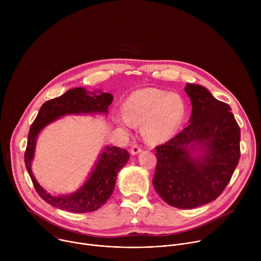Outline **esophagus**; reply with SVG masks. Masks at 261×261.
Wrapping results in <instances>:
<instances>
[{
    "label": "esophagus",
    "mask_w": 261,
    "mask_h": 261,
    "mask_svg": "<svg viewBox=\"0 0 261 261\" xmlns=\"http://www.w3.org/2000/svg\"><path fill=\"white\" fill-rule=\"evenodd\" d=\"M141 151H142L141 146H139V145H137V144H134V145L131 147V150H130V152H131L132 155H136V154L140 153Z\"/></svg>",
    "instance_id": "34e87169"
}]
</instances>
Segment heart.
Returning <instances> with one entry per match:
<instances>
[{
  "instance_id": "b5f03b06",
  "label": "heart",
  "mask_w": 261,
  "mask_h": 261,
  "mask_svg": "<svg viewBox=\"0 0 261 261\" xmlns=\"http://www.w3.org/2000/svg\"><path fill=\"white\" fill-rule=\"evenodd\" d=\"M185 113L182 100L158 89H141L125 102V115L118 121L124 126L143 124V134L151 141L167 139L180 124Z\"/></svg>"
}]
</instances>
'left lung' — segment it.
<instances>
[{
  "mask_svg": "<svg viewBox=\"0 0 261 261\" xmlns=\"http://www.w3.org/2000/svg\"><path fill=\"white\" fill-rule=\"evenodd\" d=\"M191 99L189 125L156 146L157 165L153 185L171 206L194 208L221 195L239 164L241 130L228 104L203 87L187 84ZM200 145L201 155L192 152Z\"/></svg>",
  "mask_w": 261,
  "mask_h": 261,
  "instance_id": "1",
  "label": "left lung"
}]
</instances>
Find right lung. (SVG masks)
I'll list each match as a JSON object with an SVG mask.
<instances>
[{"label":"right lung","instance_id":"obj_1","mask_svg":"<svg viewBox=\"0 0 261 261\" xmlns=\"http://www.w3.org/2000/svg\"><path fill=\"white\" fill-rule=\"evenodd\" d=\"M113 95L109 93H101L99 91V94H96V92L91 93L83 88H76L67 91L58 98L46 101L40 107L28 134L24 163L37 193L53 206L71 213H89L98 210L113 194L118 172L128 162L130 155L125 148L106 146L90 177L79 191L70 195L51 196L37 182L31 170L37 136L46 125L62 116L71 114H107L108 106L113 102Z\"/></svg>","mask_w":261,"mask_h":261}]
</instances>
